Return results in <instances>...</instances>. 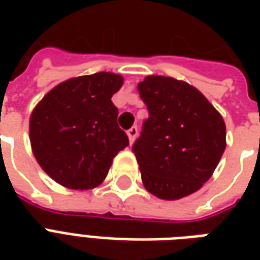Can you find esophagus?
<instances>
[{
  "label": "esophagus",
  "instance_id": "esophagus-1",
  "mask_svg": "<svg viewBox=\"0 0 260 260\" xmlns=\"http://www.w3.org/2000/svg\"><path fill=\"white\" fill-rule=\"evenodd\" d=\"M126 134H128V138H129L131 143H134L136 135H138V128H136V126H132V128H129V129L126 131Z\"/></svg>",
  "mask_w": 260,
  "mask_h": 260
}]
</instances>
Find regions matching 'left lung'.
I'll list each match as a JSON object with an SVG mask.
<instances>
[{
	"label": "left lung",
	"instance_id": "8db88e82",
	"mask_svg": "<svg viewBox=\"0 0 260 260\" xmlns=\"http://www.w3.org/2000/svg\"><path fill=\"white\" fill-rule=\"evenodd\" d=\"M149 118L132 146L147 191L175 201L201 189L225 149L223 117L196 87L169 76L138 85Z\"/></svg>",
	"mask_w": 260,
	"mask_h": 260
}]
</instances>
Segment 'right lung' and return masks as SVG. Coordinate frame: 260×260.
Here are the masks:
<instances>
[{
  "mask_svg": "<svg viewBox=\"0 0 260 260\" xmlns=\"http://www.w3.org/2000/svg\"><path fill=\"white\" fill-rule=\"evenodd\" d=\"M122 76L97 72L72 78L43 97L30 115V145L37 163L71 189L100 185L113 158L129 145L111 102Z\"/></svg>",
  "mask_w": 260,
  "mask_h": 260,
  "instance_id": "obj_1",
  "label": "right lung"
}]
</instances>
